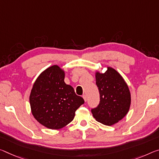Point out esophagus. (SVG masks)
<instances>
[{"label":"esophagus","instance_id":"esophagus-1","mask_svg":"<svg viewBox=\"0 0 159 159\" xmlns=\"http://www.w3.org/2000/svg\"><path fill=\"white\" fill-rule=\"evenodd\" d=\"M83 98H84L85 102H86V101H87V96H86V95H83Z\"/></svg>","mask_w":159,"mask_h":159}]
</instances>
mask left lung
Here are the masks:
<instances>
[{"label": "left lung", "instance_id": "8db88e82", "mask_svg": "<svg viewBox=\"0 0 159 159\" xmlns=\"http://www.w3.org/2000/svg\"><path fill=\"white\" fill-rule=\"evenodd\" d=\"M100 103L91 110L93 116L102 124L111 126L125 117L131 104L129 87L117 70L107 67L104 74L95 73Z\"/></svg>", "mask_w": 159, "mask_h": 159}]
</instances>
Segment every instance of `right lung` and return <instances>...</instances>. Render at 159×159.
<instances>
[{"label":"right lung","mask_w":159,"mask_h":159,"mask_svg":"<svg viewBox=\"0 0 159 159\" xmlns=\"http://www.w3.org/2000/svg\"><path fill=\"white\" fill-rule=\"evenodd\" d=\"M64 70L57 65L44 70L35 80L30 95L31 111L40 124L59 129L71 122L84 98L64 82Z\"/></svg>","instance_id":"obj_1"}]
</instances>
